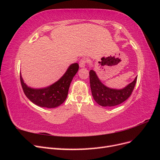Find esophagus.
Masks as SVG:
<instances>
[{"label":"esophagus","instance_id":"obj_1","mask_svg":"<svg viewBox=\"0 0 160 160\" xmlns=\"http://www.w3.org/2000/svg\"><path fill=\"white\" fill-rule=\"evenodd\" d=\"M87 62H88V61H87L85 59H81L79 61V67H81V68H83V67H85Z\"/></svg>","mask_w":160,"mask_h":160}]
</instances>
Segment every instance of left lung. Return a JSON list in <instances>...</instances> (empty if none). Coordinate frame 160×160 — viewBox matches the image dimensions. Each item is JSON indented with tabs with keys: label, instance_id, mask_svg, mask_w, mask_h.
<instances>
[{
	"label": "left lung",
	"instance_id": "1",
	"mask_svg": "<svg viewBox=\"0 0 160 160\" xmlns=\"http://www.w3.org/2000/svg\"><path fill=\"white\" fill-rule=\"evenodd\" d=\"M89 79L91 93L94 100L101 106L113 107L121 104L129 98L136 83L137 77L132 83L121 89L106 87L101 83L93 70L89 71Z\"/></svg>",
	"mask_w": 160,
	"mask_h": 160
}]
</instances>
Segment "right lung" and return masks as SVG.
<instances>
[{"label": "right lung", "mask_w": 160, "mask_h": 160, "mask_svg": "<svg viewBox=\"0 0 160 160\" xmlns=\"http://www.w3.org/2000/svg\"><path fill=\"white\" fill-rule=\"evenodd\" d=\"M79 70L78 63L71 64L65 73L55 83L41 89H33L28 87L20 73V80L24 93L31 102L39 107L54 108L65 101L71 82Z\"/></svg>", "instance_id": "1"}]
</instances>
